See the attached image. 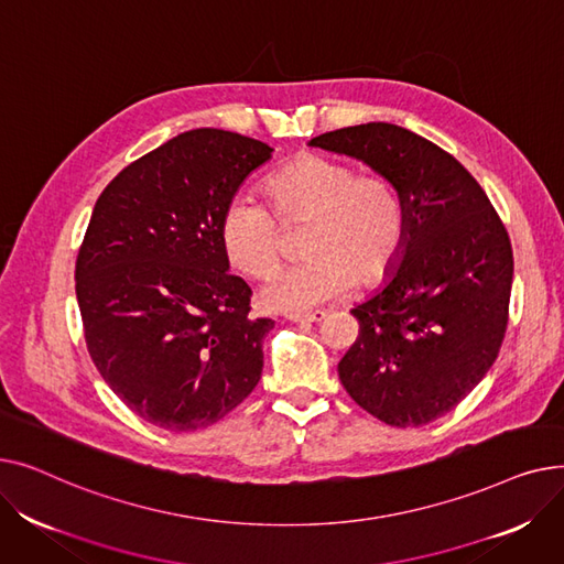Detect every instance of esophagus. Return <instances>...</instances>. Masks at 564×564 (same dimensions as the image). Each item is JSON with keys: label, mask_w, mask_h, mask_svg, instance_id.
Returning <instances> with one entry per match:
<instances>
[{"label": "esophagus", "mask_w": 564, "mask_h": 564, "mask_svg": "<svg viewBox=\"0 0 564 564\" xmlns=\"http://www.w3.org/2000/svg\"><path fill=\"white\" fill-rule=\"evenodd\" d=\"M290 322H297V324H315V322H322L324 317H327V313L324 311H313V313H290L285 315Z\"/></svg>", "instance_id": "obj_1"}]
</instances>
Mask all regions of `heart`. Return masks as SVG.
<instances>
[{
    "mask_svg": "<svg viewBox=\"0 0 564 564\" xmlns=\"http://www.w3.org/2000/svg\"><path fill=\"white\" fill-rule=\"evenodd\" d=\"M272 213L249 196L226 203L219 242L228 262L247 276L272 274L283 258V230L306 224L302 262L262 285L264 306L285 313L327 304L354 283L375 288L402 256L406 210L400 189L379 173L349 162L304 153L264 181Z\"/></svg>",
    "mask_w": 564,
    "mask_h": 564,
    "instance_id": "obj_1",
    "label": "heart"
}]
</instances>
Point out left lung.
I'll return each mask as SVG.
<instances>
[{
	"instance_id": "obj_1",
	"label": "left lung",
	"mask_w": 564,
	"mask_h": 564,
	"mask_svg": "<svg viewBox=\"0 0 564 564\" xmlns=\"http://www.w3.org/2000/svg\"><path fill=\"white\" fill-rule=\"evenodd\" d=\"M311 145L364 160L400 189L402 258L391 281L351 308L359 336L338 375L381 423L427 425L478 387L506 338L514 274L506 224L451 153L400 126L340 128Z\"/></svg>"
}]
</instances>
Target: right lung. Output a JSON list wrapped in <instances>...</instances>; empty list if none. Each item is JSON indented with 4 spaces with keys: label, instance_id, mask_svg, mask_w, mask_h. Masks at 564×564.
Here are the masks:
<instances>
[{
    "label": "right lung",
    "instance_id": "obj_1",
    "mask_svg": "<svg viewBox=\"0 0 564 564\" xmlns=\"http://www.w3.org/2000/svg\"><path fill=\"white\" fill-rule=\"evenodd\" d=\"M274 148L200 128L128 164L96 200L75 262L84 340L109 389L171 432L221 421L256 389L270 317L228 274L219 219Z\"/></svg>",
    "mask_w": 564,
    "mask_h": 564
}]
</instances>
